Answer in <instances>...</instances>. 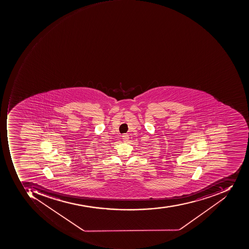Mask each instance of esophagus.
I'll return each instance as SVG.
<instances>
[{
	"label": "esophagus",
	"instance_id": "esophagus-1",
	"mask_svg": "<svg viewBox=\"0 0 249 249\" xmlns=\"http://www.w3.org/2000/svg\"><path fill=\"white\" fill-rule=\"evenodd\" d=\"M123 141H124V142H126L127 141H129V136L127 135V134H124L123 135Z\"/></svg>",
	"mask_w": 249,
	"mask_h": 249
}]
</instances>
